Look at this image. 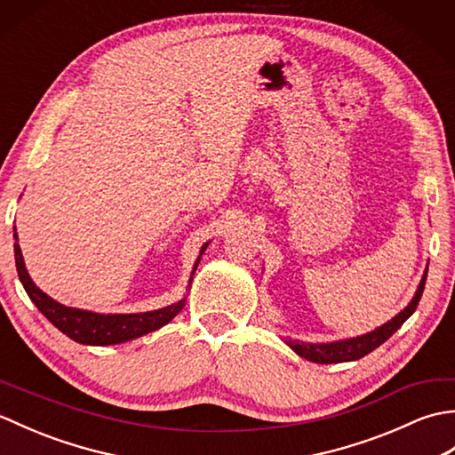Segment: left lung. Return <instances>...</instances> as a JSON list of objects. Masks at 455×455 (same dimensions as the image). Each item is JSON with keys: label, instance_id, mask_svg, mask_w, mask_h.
<instances>
[{"label": "left lung", "instance_id": "left-lung-1", "mask_svg": "<svg viewBox=\"0 0 455 455\" xmlns=\"http://www.w3.org/2000/svg\"><path fill=\"white\" fill-rule=\"evenodd\" d=\"M427 275H428V269L424 272L422 282L417 289V293H414L412 301L409 303V307H404L397 316L391 318V321L385 323L383 326L375 328L373 332H367L363 336H355V338H346V340H338V342H328V344H308V342H299V340H287V346L291 347L295 354L315 363H340V362L360 360V357L373 352L375 347H379L385 340H389V338L403 326V323L407 321L414 311H417L424 285H427Z\"/></svg>", "mask_w": 455, "mask_h": 455}]
</instances>
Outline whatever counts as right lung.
Here are the masks:
<instances>
[{
  "label": "right lung",
  "instance_id": "obj_1",
  "mask_svg": "<svg viewBox=\"0 0 455 455\" xmlns=\"http://www.w3.org/2000/svg\"><path fill=\"white\" fill-rule=\"evenodd\" d=\"M15 266L17 274L21 283L25 287L27 295L31 297V301L36 305L38 311H41L48 321H51L58 331L64 332L68 338L80 342V344H90V346H109V344H121L129 342L132 338H139L142 334H148L152 331H158L160 326L168 324L173 316H176L183 305H186V299L173 303L170 307L158 308V311H148V313H137V315H100L92 311H82V308H72L56 303L54 299L48 297L38 289L33 279L28 277L21 248L17 244V235H15ZM207 244L201 248V254L205 252ZM199 264V258L193 267V274H196ZM193 279V277H191Z\"/></svg>",
  "mask_w": 455,
  "mask_h": 455
}]
</instances>
